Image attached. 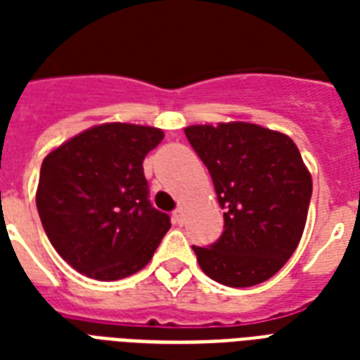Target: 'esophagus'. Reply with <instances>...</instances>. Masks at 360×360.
<instances>
[{
  "label": "esophagus",
  "instance_id": "obj_1",
  "mask_svg": "<svg viewBox=\"0 0 360 360\" xmlns=\"http://www.w3.org/2000/svg\"><path fill=\"white\" fill-rule=\"evenodd\" d=\"M174 222H175V224H183V209H181V207H177V209H175V211H174Z\"/></svg>",
  "mask_w": 360,
  "mask_h": 360
}]
</instances>
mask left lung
I'll return each instance as SVG.
<instances>
[{
	"label": "left lung",
	"mask_w": 360,
	"mask_h": 360,
	"mask_svg": "<svg viewBox=\"0 0 360 360\" xmlns=\"http://www.w3.org/2000/svg\"><path fill=\"white\" fill-rule=\"evenodd\" d=\"M185 134L207 166L224 231L192 246L209 278L230 288L262 284L295 252L307 224L312 177L291 138L252 123L192 124Z\"/></svg>",
	"instance_id": "left-lung-1"
}]
</instances>
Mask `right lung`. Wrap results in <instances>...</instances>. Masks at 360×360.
Segmentation results:
<instances>
[{"label": "right lung", "instance_id": "obj_1", "mask_svg": "<svg viewBox=\"0 0 360 360\" xmlns=\"http://www.w3.org/2000/svg\"><path fill=\"white\" fill-rule=\"evenodd\" d=\"M162 138L153 127L98 124L42 160L37 211L53 248L78 273L108 282L149 263L172 226L149 202L141 166Z\"/></svg>", "mask_w": 360, "mask_h": 360}]
</instances>
